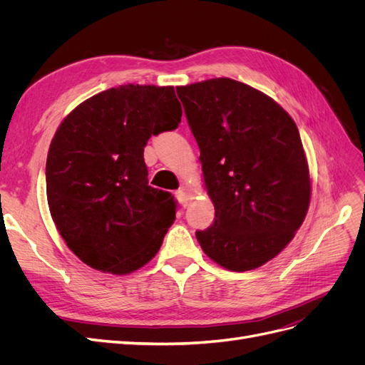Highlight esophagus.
<instances>
[{
	"label": "esophagus",
	"mask_w": 365,
	"mask_h": 365,
	"mask_svg": "<svg viewBox=\"0 0 365 365\" xmlns=\"http://www.w3.org/2000/svg\"><path fill=\"white\" fill-rule=\"evenodd\" d=\"M176 196H178V200L185 205L187 201H189V197H190V189H189V187L182 185V187H180L178 192H176Z\"/></svg>",
	"instance_id": "1"
}]
</instances>
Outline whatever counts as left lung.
Here are the masks:
<instances>
[{"mask_svg":"<svg viewBox=\"0 0 365 365\" xmlns=\"http://www.w3.org/2000/svg\"><path fill=\"white\" fill-rule=\"evenodd\" d=\"M200 146L215 222L196 231L202 251L230 271L274 259L311 202V175L295 121L247 83L217 77L176 86Z\"/></svg>","mask_w":365,"mask_h":365,"instance_id":"8db88e82","label":"left lung"}]
</instances>
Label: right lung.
<instances>
[{
  "mask_svg": "<svg viewBox=\"0 0 365 365\" xmlns=\"http://www.w3.org/2000/svg\"><path fill=\"white\" fill-rule=\"evenodd\" d=\"M181 115L173 86L128 83L86 98L59 125L47 201L65 244L88 267L125 275L155 257L176 204L148 185L143 152Z\"/></svg>",
  "mask_w": 365,
  "mask_h": 365,
  "instance_id": "1",
  "label": "right lung"
}]
</instances>
